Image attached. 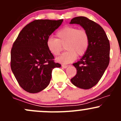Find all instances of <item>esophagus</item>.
Listing matches in <instances>:
<instances>
[{"label": "esophagus", "instance_id": "34e87169", "mask_svg": "<svg viewBox=\"0 0 121 121\" xmlns=\"http://www.w3.org/2000/svg\"><path fill=\"white\" fill-rule=\"evenodd\" d=\"M61 66H62V67H63V68H67V67H68L67 65H62Z\"/></svg>", "mask_w": 121, "mask_h": 121}]
</instances>
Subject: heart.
<instances>
[{
  "label": "heart",
  "instance_id": "1",
  "mask_svg": "<svg viewBox=\"0 0 121 121\" xmlns=\"http://www.w3.org/2000/svg\"><path fill=\"white\" fill-rule=\"evenodd\" d=\"M57 38L49 37L46 42L48 49L53 55L57 56L65 46L67 52L57 58L56 61L62 64L73 62L77 56H82L86 53L89 44L87 33L77 27L67 26L59 30L56 34Z\"/></svg>",
  "mask_w": 121,
  "mask_h": 121
}]
</instances>
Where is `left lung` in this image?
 <instances>
[{"mask_svg":"<svg viewBox=\"0 0 121 121\" xmlns=\"http://www.w3.org/2000/svg\"><path fill=\"white\" fill-rule=\"evenodd\" d=\"M69 24H79L88 34V49L82 58L73 64L77 72L71 81L78 87L89 89L98 83L108 65L110 42L103 28L87 18L75 17Z\"/></svg>","mask_w":121,"mask_h":121,"instance_id":"8db88e82","label":"left lung"}]
</instances>
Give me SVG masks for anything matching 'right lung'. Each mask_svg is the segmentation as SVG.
I'll return each instance as SVG.
<instances>
[{
  "label": "right lung",
  "mask_w": 121,
  "mask_h": 121,
  "mask_svg": "<svg viewBox=\"0 0 121 121\" xmlns=\"http://www.w3.org/2000/svg\"><path fill=\"white\" fill-rule=\"evenodd\" d=\"M63 20H36L21 30L11 50V68L18 83L24 91L36 93L48 87L52 69L61 67L46 42Z\"/></svg>",
  "instance_id": "right-lung-1"
}]
</instances>
